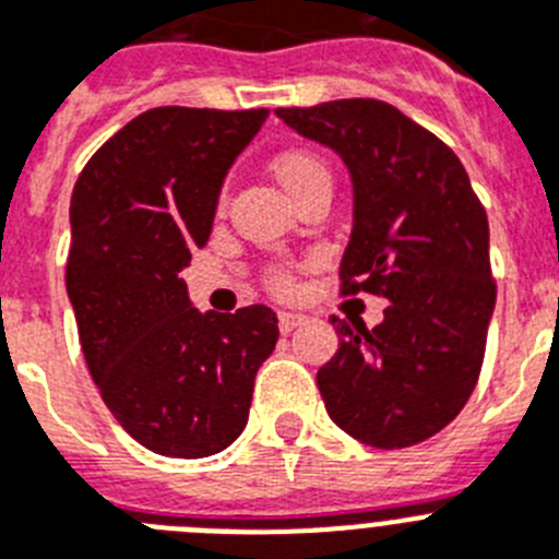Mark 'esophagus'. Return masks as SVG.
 Here are the masks:
<instances>
[{
	"instance_id": "obj_1",
	"label": "esophagus",
	"mask_w": 559,
	"mask_h": 559,
	"mask_svg": "<svg viewBox=\"0 0 559 559\" xmlns=\"http://www.w3.org/2000/svg\"><path fill=\"white\" fill-rule=\"evenodd\" d=\"M305 322H308V316L296 313V310H283V313H280V330H283V333H290V330H296Z\"/></svg>"
}]
</instances>
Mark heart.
Masks as SVG:
<instances>
[{"instance_id":"1","label":"heart","mask_w":559,"mask_h":559,"mask_svg":"<svg viewBox=\"0 0 559 559\" xmlns=\"http://www.w3.org/2000/svg\"><path fill=\"white\" fill-rule=\"evenodd\" d=\"M274 173H276V179L285 185V190L294 195L299 187L308 185V181L316 179V176H328V167H324V162L319 159L316 153L305 151V147H288V151H283L274 159ZM274 288L280 290L290 288V276L276 274Z\"/></svg>"}]
</instances>
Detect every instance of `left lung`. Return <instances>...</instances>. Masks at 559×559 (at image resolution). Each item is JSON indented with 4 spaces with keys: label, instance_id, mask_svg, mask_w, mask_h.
Masks as SVG:
<instances>
[{
    "label": "left lung",
    "instance_id": "1",
    "mask_svg": "<svg viewBox=\"0 0 559 559\" xmlns=\"http://www.w3.org/2000/svg\"><path fill=\"white\" fill-rule=\"evenodd\" d=\"M349 167L355 218L341 296H386L383 322L333 319L338 353L316 383L341 431L394 451L456 419L478 383L496 308L490 226L445 142L372 97L276 108Z\"/></svg>",
    "mask_w": 559,
    "mask_h": 559
}]
</instances>
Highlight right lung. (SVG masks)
<instances>
[{
    "label": "right lung",
    "mask_w": 559,
    "mask_h": 559,
    "mask_svg": "<svg viewBox=\"0 0 559 559\" xmlns=\"http://www.w3.org/2000/svg\"><path fill=\"white\" fill-rule=\"evenodd\" d=\"M269 108L159 106L86 162L72 190L67 294L114 419L147 451L201 459L246 428L274 310L199 313L179 271L206 246L226 170Z\"/></svg>",
    "instance_id": "1"
}]
</instances>
